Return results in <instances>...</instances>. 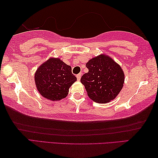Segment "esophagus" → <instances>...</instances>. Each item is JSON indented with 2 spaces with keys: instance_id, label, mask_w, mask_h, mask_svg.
I'll list each match as a JSON object with an SVG mask.
<instances>
[{
  "instance_id": "esophagus-1",
  "label": "esophagus",
  "mask_w": 158,
  "mask_h": 158,
  "mask_svg": "<svg viewBox=\"0 0 158 158\" xmlns=\"http://www.w3.org/2000/svg\"><path fill=\"white\" fill-rule=\"evenodd\" d=\"M76 77H77V81H80V80H81V73L77 74V76H76Z\"/></svg>"
}]
</instances>
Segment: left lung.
Masks as SVG:
<instances>
[{
	"instance_id": "8db88e82",
	"label": "left lung",
	"mask_w": 158,
	"mask_h": 158,
	"mask_svg": "<svg viewBox=\"0 0 158 158\" xmlns=\"http://www.w3.org/2000/svg\"><path fill=\"white\" fill-rule=\"evenodd\" d=\"M88 73L81 79L88 97L99 103L115 99L125 82V73L118 63L105 54L89 59L86 64Z\"/></svg>"
}]
</instances>
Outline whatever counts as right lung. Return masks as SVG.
<instances>
[{"label": "right lung", "mask_w": 158, "mask_h": 158, "mask_svg": "<svg viewBox=\"0 0 158 158\" xmlns=\"http://www.w3.org/2000/svg\"><path fill=\"white\" fill-rule=\"evenodd\" d=\"M34 80L41 96L56 102L64 99L77 81L71 67L59 58L50 57L36 70Z\"/></svg>", "instance_id": "1"}]
</instances>
